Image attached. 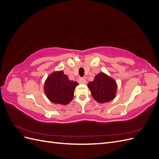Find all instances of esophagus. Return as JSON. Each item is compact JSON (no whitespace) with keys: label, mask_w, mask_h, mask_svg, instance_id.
<instances>
[{"label":"esophagus","mask_w":159,"mask_h":159,"mask_svg":"<svg viewBox=\"0 0 159 159\" xmlns=\"http://www.w3.org/2000/svg\"><path fill=\"white\" fill-rule=\"evenodd\" d=\"M79 82L80 84H86V80L84 78H80L79 79Z\"/></svg>","instance_id":"34e87169"}]
</instances>
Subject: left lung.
Returning a JSON list of instances; mask_svg holds the SVG:
<instances>
[{
    "label": "left lung",
    "mask_w": 159,
    "mask_h": 159,
    "mask_svg": "<svg viewBox=\"0 0 159 159\" xmlns=\"http://www.w3.org/2000/svg\"><path fill=\"white\" fill-rule=\"evenodd\" d=\"M88 86L94 99L101 103L113 100L117 88L115 81L103 72L96 75L94 80L89 82Z\"/></svg>",
    "instance_id": "8db88e82"
}]
</instances>
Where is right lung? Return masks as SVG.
I'll list each match as a JSON object with an SVG mask.
<instances>
[{"mask_svg": "<svg viewBox=\"0 0 159 159\" xmlns=\"http://www.w3.org/2000/svg\"><path fill=\"white\" fill-rule=\"evenodd\" d=\"M78 83L71 81L63 71H55L48 77L44 84V91L52 102L66 105L74 98V89Z\"/></svg>", "mask_w": 159, "mask_h": 159, "instance_id": "right-lung-1", "label": "right lung"}]
</instances>
